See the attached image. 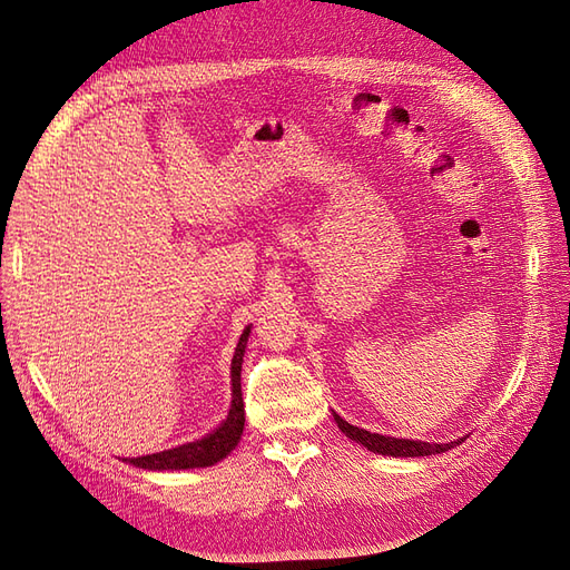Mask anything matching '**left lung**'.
Returning <instances> with one entry per match:
<instances>
[{
	"label": "left lung",
	"instance_id": "8db88e82",
	"mask_svg": "<svg viewBox=\"0 0 570 570\" xmlns=\"http://www.w3.org/2000/svg\"><path fill=\"white\" fill-rule=\"evenodd\" d=\"M335 423L340 425V430L350 440L368 446L371 452L375 454H385V456H430V454H442L446 450H452L454 444H430V442H413V440H396V438H387V435H377V433H368V430H361L356 425H350L344 419H340L337 413H333Z\"/></svg>",
	"mask_w": 570,
	"mask_h": 570
}]
</instances>
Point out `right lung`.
I'll return each mask as SVG.
<instances>
[{"instance_id":"1","label":"right lung","mask_w":570,"mask_h":570,"mask_svg":"<svg viewBox=\"0 0 570 570\" xmlns=\"http://www.w3.org/2000/svg\"><path fill=\"white\" fill-rule=\"evenodd\" d=\"M249 337V327H245L239 342L235 347L233 366H230V381H233V404L228 411V419L223 421L212 435H206L197 442H189L176 450L159 452V454H147L137 459H124L137 469L147 471H180V469H206V465H214L220 459H226L243 438L245 430V402H243V385H239V371H243V356H245V344Z\"/></svg>"}]
</instances>
